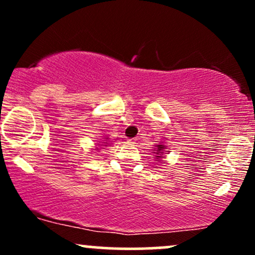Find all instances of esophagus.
Here are the masks:
<instances>
[{
    "instance_id": "1",
    "label": "esophagus",
    "mask_w": 255,
    "mask_h": 255,
    "mask_svg": "<svg viewBox=\"0 0 255 255\" xmlns=\"http://www.w3.org/2000/svg\"><path fill=\"white\" fill-rule=\"evenodd\" d=\"M126 142H127L128 145H134L135 144V139H127V141Z\"/></svg>"
}]
</instances>
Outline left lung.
<instances>
[{
    "label": "left lung",
    "instance_id": "8db88e82",
    "mask_svg": "<svg viewBox=\"0 0 255 255\" xmlns=\"http://www.w3.org/2000/svg\"><path fill=\"white\" fill-rule=\"evenodd\" d=\"M165 146L163 145V144H158L157 146H156V150H154V152L153 153H156V158L158 160H160V159H163V156H164V152H165Z\"/></svg>",
    "mask_w": 255,
    "mask_h": 255
}]
</instances>
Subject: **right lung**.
Here are the masks:
<instances>
[{"instance_id":"obj_1","label":"right lung","mask_w":255,"mask_h":255,"mask_svg":"<svg viewBox=\"0 0 255 255\" xmlns=\"http://www.w3.org/2000/svg\"><path fill=\"white\" fill-rule=\"evenodd\" d=\"M104 139H105V140H104V141H105V142H104V146H108V145H109V137L107 136V137H104ZM97 150H98V148H97Z\"/></svg>"}]
</instances>
